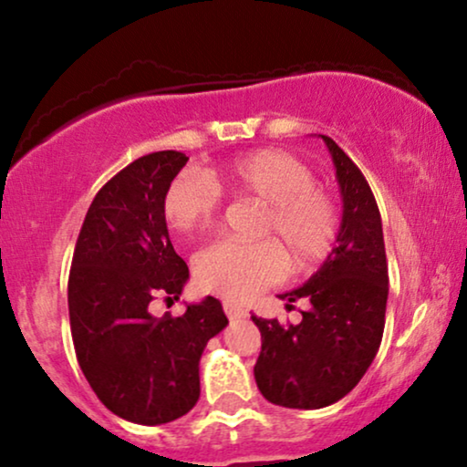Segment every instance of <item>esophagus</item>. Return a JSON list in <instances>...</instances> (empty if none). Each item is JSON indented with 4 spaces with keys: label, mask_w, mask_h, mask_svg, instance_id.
<instances>
[{
    "label": "esophagus",
    "mask_w": 467,
    "mask_h": 467,
    "mask_svg": "<svg viewBox=\"0 0 467 467\" xmlns=\"http://www.w3.org/2000/svg\"><path fill=\"white\" fill-rule=\"evenodd\" d=\"M223 310H225V315L232 318V321H235V318H246L248 317V310L246 308H242L240 304H235V302H223Z\"/></svg>",
    "instance_id": "34e87169"
}]
</instances>
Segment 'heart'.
<instances>
[{"label":"heart","instance_id":"heart-1","mask_svg":"<svg viewBox=\"0 0 467 467\" xmlns=\"http://www.w3.org/2000/svg\"><path fill=\"white\" fill-rule=\"evenodd\" d=\"M315 182V171L291 152L251 150L213 165L206 176L181 171L163 195V216L174 234L193 235L213 225L221 193L254 197L267 206L261 235L276 238L291 265L306 270L327 257L340 229L334 197ZM277 245L214 242L197 254V283L227 299H251L283 278L286 259Z\"/></svg>","mask_w":467,"mask_h":467}]
</instances>
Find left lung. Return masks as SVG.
<instances>
[{
	"mask_svg": "<svg viewBox=\"0 0 467 467\" xmlns=\"http://www.w3.org/2000/svg\"><path fill=\"white\" fill-rule=\"evenodd\" d=\"M336 165L342 223L336 248L299 289L283 293L291 306L308 299L297 325L253 317L261 331L254 380L267 401L317 410L353 391L379 353L389 296L382 221L372 189L347 152L321 136Z\"/></svg>",
	"mask_w": 467,
	"mask_h": 467,
	"instance_id": "left-lung-1",
	"label": "left lung"
}]
</instances>
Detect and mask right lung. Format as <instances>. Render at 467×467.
Segmentation results:
<instances>
[{"label": "right lung", "instance_id": "1", "mask_svg": "<svg viewBox=\"0 0 467 467\" xmlns=\"http://www.w3.org/2000/svg\"><path fill=\"white\" fill-rule=\"evenodd\" d=\"M187 161L159 150L112 176L88 206L67 280L82 374L108 410L140 425L170 423L197 404L202 353L227 325L210 296L181 317L150 315L152 299H178L189 278L163 216L165 191Z\"/></svg>", "mask_w": 467, "mask_h": 467}]
</instances>
